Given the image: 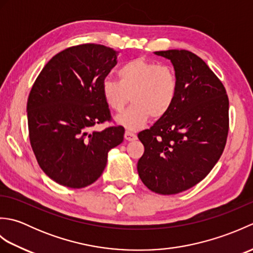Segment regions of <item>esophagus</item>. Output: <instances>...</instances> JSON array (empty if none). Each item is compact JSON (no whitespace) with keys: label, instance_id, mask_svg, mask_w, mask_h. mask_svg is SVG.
Listing matches in <instances>:
<instances>
[{"label":"esophagus","instance_id":"34e87169","mask_svg":"<svg viewBox=\"0 0 253 253\" xmlns=\"http://www.w3.org/2000/svg\"><path fill=\"white\" fill-rule=\"evenodd\" d=\"M124 137H125L127 141H133V140H136V139H137V136L131 131H126L125 135H124Z\"/></svg>","mask_w":253,"mask_h":253}]
</instances>
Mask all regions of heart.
Here are the masks:
<instances>
[{"label":"heart","instance_id":"b5f03b06","mask_svg":"<svg viewBox=\"0 0 253 253\" xmlns=\"http://www.w3.org/2000/svg\"><path fill=\"white\" fill-rule=\"evenodd\" d=\"M118 80L104 78L101 93L105 103L116 112L123 111L129 101L132 104L115 122L128 130L142 128L150 117L165 116L173 106L178 91L174 69L153 61L136 58L127 62L117 72Z\"/></svg>","mask_w":253,"mask_h":253}]
</instances>
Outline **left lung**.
Instances as JSON below:
<instances>
[{
    "label": "left lung",
    "mask_w": 253,
    "mask_h": 253,
    "mask_svg": "<svg viewBox=\"0 0 253 253\" xmlns=\"http://www.w3.org/2000/svg\"><path fill=\"white\" fill-rule=\"evenodd\" d=\"M173 64L178 91L165 116L138 133L144 153L138 174L150 190L175 195L200 182L224 151L228 135V96L200 57L187 50L154 52Z\"/></svg>",
    "instance_id": "1"
}]
</instances>
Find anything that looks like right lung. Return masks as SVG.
Masks as SVG:
<instances>
[{
    "instance_id": "add662e5",
    "label": "right lung",
    "mask_w": 253,
    "mask_h": 253,
    "mask_svg": "<svg viewBox=\"0 0 253 253\" xmlns=\"http://www.w3.org/2000/svg\"><path fill=\"white\" fill-rule=\"evenodd\" d=\"M118 52L101 44L68 47L46 63L27 102L31 148L41 169L57 184L84 188L99 178L107 154L124 140L122 126L92 131L111 120L101 84Z\"/></svg>"
}]
</instances>
